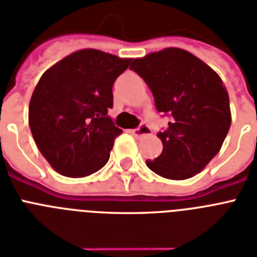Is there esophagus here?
Wrapping results in <instances>:
<instances>
[{"label":"esophagus","instance_id":"34e87169","mask_svg":"<svg viewBox=\"0 0 257 257\" xmlns=\"http://www.w3.org/2000/svg\"><path fill=\"white\" fill-rule=\"evenodd\" d=\"M131 133H132V136H135L136 139H139V137H141V136L150 135V128L148 126L147 124H141L139 128L132 129V131H131Z\"/></svg>","mask_w":257,"mask_h":257}]
</instances>
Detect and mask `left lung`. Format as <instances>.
Returning <instances> with one entry per match:
<instances>
[{
    "label": "left lung",
    "mask_w": 257,
    "mask_h": 257,
    "mask_svg": "<svg viewBox=\"0 0 257 257\" xmlns=\"http://www.w3.org/2000/svg\"><path fill=\"white\" fill-rule=\"evenodd\" d=\"M131 70L150 88L158 112L170 116L158 132L164 149L147 166L168 179L202 172L223 145L231 125L230 99L222 79L199 58L169 47L136 58Z\"/></svg>",
    "instance_id": "obj_1"
}]
</instances>
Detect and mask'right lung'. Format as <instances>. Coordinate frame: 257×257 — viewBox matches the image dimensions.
<instances>
[{
    "label": "right lung",
    "instance_id": "add662e5",
    "mask_svg": "<svg viewBox=\"0 0 257 257\" xmlns=\"http://www.w3.org/2000/svg\"><path fill=\"white\" fill-rule=\"evenodd\" d=\"M132 59L95 49L75 51L42 75L29 125L42 156L62 176H91L109 160L122 131L108 116L114 80Z\"/></svg>",
    "mask_w": 257,
    "mask_h": 257
}]
</instances>
